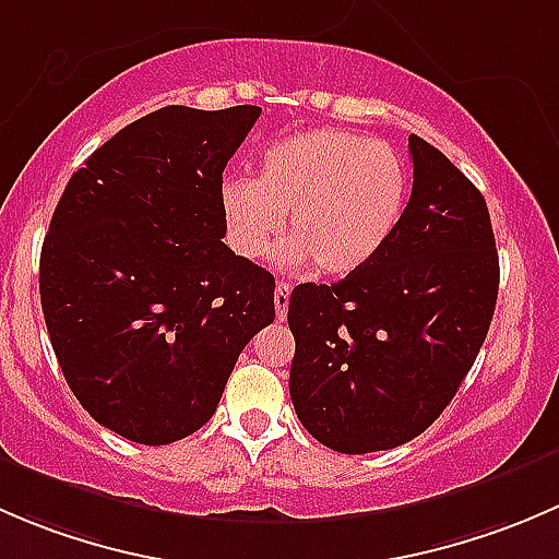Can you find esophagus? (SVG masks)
<instances>
[{"label": "esophagus", "mask_w": 559, "mask_h": 559, "mask_svg": "<svg viewBox=\"0 0 559 559\" xmlns=\"http://www.w3.org/2000/svg\"><path fill=\"white\" fill-rule=\"evenodd\" d=\"M289 295H292V286L286 284V281H278V284H275V313H278L281 321H284L286 313H289Z\"/></svg>", "instance_id": "1"}]
</instances>
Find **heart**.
I'll use <instances>...</instances> for the list:
<instances>
[{
  "mask_svg": "<svg viewBox=\"0 0 559 559\" xmlns=\"http://www.w3.org/2000/svg\"><path fill=\"white\" fill-rule=\"evenodd\" d=\"M408 207V167L392 145L341 129L278 140L259 156L257 175L222 183L229 243L264 259L284 235L289 262L326 278L368 267L397 233Z\"/></svg>",
  "mask_w": 559,
  "mask_h": 559,
  "instance_id": "b5f03b06",
  "label": "heart"
}]
</instances>
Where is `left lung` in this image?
<instances>
[{"label": "left lung", "instance_id": "obj_1", "mask_svg": "<svg viewBox=\"0 0 559 559\" xmlns=\"http://www.w3.org/2000/svg\"><path fill=\"white\" fill-rule=\"evenodd\" d=\"M414 189L384 251L337 284H300L289 394L326 449L368 454L421 436L487 337L500 284L481 191L411 134Z\"/></svg>", "mask_w": 559, "mask_h": 559}]
</instances>
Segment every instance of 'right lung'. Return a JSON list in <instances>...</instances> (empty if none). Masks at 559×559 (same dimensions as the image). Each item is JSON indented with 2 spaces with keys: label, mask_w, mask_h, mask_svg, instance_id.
Instances as JSON below:
<instances>
[{
  "label": "right lung",
  "mask_w": 559,
  "mask_h": 559,
  "mask_svg": "<svg viewBox=\"0 0 559 559\" xmlns=\"http://www.w3.org/2000/svg\"><path fill=\"white\" fill-rule=\"evenodd\" d=\"M262 107L170 105L70 178L39 253L50 346L83 408L165 447L200 430L246 343L275 319V278L224 243L222 175Z\"/></svg>",
  "instance_id": "add662e5"
}]
</instances>
